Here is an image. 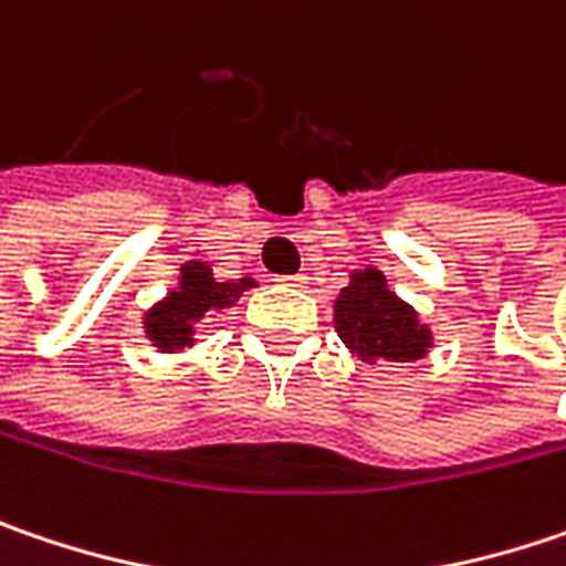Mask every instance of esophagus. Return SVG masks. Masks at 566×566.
Returning a JSON list of instances; mask_svg holds the SVG:
<instances>
[{"label":"esophagus","instance_id":"esophagus-1","mask_svg":"<svg viewBox=\"0 0 566 566\" xmlns=\"http://www.w3.org/2000/svg\"><path fill=\"white\" fill-rule=\"evenodd\" d=\"M276 283H280V286H290V290H302V286H305V276H302V273H293V276H280Z\"/></svg>","mask_w":566,"mask_h":566}]
</instances>
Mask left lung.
Returning a JSON list of instances; mask_svg holds the SVG:
<instances>
[{
	"label": "left lung",
	"instance_id": "left-lung-1",
	"mask_svg": "<svg viewBox=\"0 0 566 566\" xmlns=\"http://www.w3.org/2000/svg\"><path fill=\"white\" fill-rule=\"evenodd\" d=\"M334 327L363 363H417L433 347L430 327L376 268L350 273V286L334 298Z\"/></svg>",
	"mask_w": 566,
	"mask_h": 566
}]
</instances>
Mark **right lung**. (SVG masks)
I'll use <instances>...</instances> for the list:
<instances>
[{
	"instance_id": "1",
	"label": "right lung",
	"mask_w": 566,
	"mask_h": 566,
	"mask_svg": "<svg viewBox=\"0 0 566 566\" xmlns=\"http://www.w3.org/2000/svg\"><path fill=\"white\" fill-rule=\"evenodd\" d=\"M251 286H258L254 276L216 280L210 264L187 261L181 268L178 286L146 312L143 318L146 337L161 354H178L193 344V327L203 318H212L216 312H226L229 305H235L241 293Z\"/></svg>"
}]
</instances>
